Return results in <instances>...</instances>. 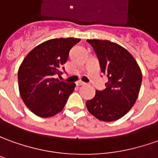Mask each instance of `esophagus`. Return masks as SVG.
<instances>
[{"label":"esophagus","instance_id":"esophagus-1","mask_svg":"<svg viewBox=\"0 0 158 158\" xmlns=\"http://www.w3.org/2000/svg\"><path fill=\"white\" fill-rule=\"evenodd\" d=\"M85 85V83L84 82H82V81H78L77 82V86H84Z\"/></svg>","mask_w":158,"mask_h":158}]
</instances>
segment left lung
Returning <instances> with one entry per match:
<instances>
[{
    "instance_id": "1",
    "label": "left lung",
    "mask_w": 158,
    "mask_h": 158,
    "mask_svg": "<svg viewBox=\"0 0 158 158\" xmlns=\"http://www.w3.org/2000/svg\"><path fill=\"white\" fill-rule=\"evenodd\" d=\"M97 56L102 72L108 81L106 89L96 90L86 102L90 114L102 121H114L131 109L139 96L142 82L139 66L125 48L108 40H88Z\"/></svg>"
}]
</instances>
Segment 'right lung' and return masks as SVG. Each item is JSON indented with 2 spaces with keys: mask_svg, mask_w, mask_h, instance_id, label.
I'll return each instance as SVG.
<instances>
[{
  "mask_svg": "<svg viewBox=\"0 0 158 158\" xmlns=\"http://www.w3.org/2000/svg\"><path fill=\"white\" fill-rule=\"evenodd\" d=\"M79 39H54L36 46L23 60L18 72L20 96L36 115L48 118L64 109L75 83L54 78L64 73L69 50Z\"/></svg>",
  "mask_w": 158,
  "mask_h": 158,
  "instance_id": "1",
  "label": "right lung"
}]
</instances>
